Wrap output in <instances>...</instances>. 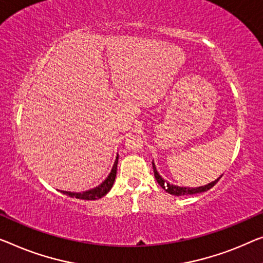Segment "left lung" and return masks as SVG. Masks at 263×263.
<instances>
[{
  "instance_id": "obj_1",
  "label": "left lung",
  "mask_w": 263,
  "mask_h": 263,
  "mask_svg": "<svg viewBox=\"0 0 263 263\" xmlns=\"http://www.w3.org/2000/svg\"><path fill=\"white\" fill-rule=\"evenodd\" d=\"M152 167H154L155 178H156V181L158 182L159 185L162 186L163 189L166 191V193H169V194H171V195H175V196H184V195H194V194L204 193V191L211 189V187H213V186L215 185V184H216V183L218 182V179L222 177V176H221V177L217 178L216 181H214V182H211V183H209V184H206V185H204V186H199V187H183V186L172 185V184H170V183H167V182L164 181V179L159 176L158 172H157L154 162H152Z\"/></svg>"
}]
</instances>
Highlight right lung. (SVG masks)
I'll use <instances>...</instances> for the list:
<instances>
[{
  "label": "right lung",
  "mask_w": 263,
  "mask_h": 263,
  "mask_svg": "<svg viewBox=\"0 0 263 263\" xmlns=\"http://www.w3.org/2000/svg\"><path fill=\"white\" fill-rule=\"evenodd\" d=\"M117 164H118V157H117L116 162H115V164H113L111 174L108 175V177L105 179V181L101 183L100 185L94 187V189L87 190V191H85V193H68V191H61V193L65 195H68V196H70V197L86 199V201H93V199L104 197V196L106 195L109 190H111L113 183H115L116 175H117Z\"/></svg>",
  "instance_id": "1"
}]
</instances>
